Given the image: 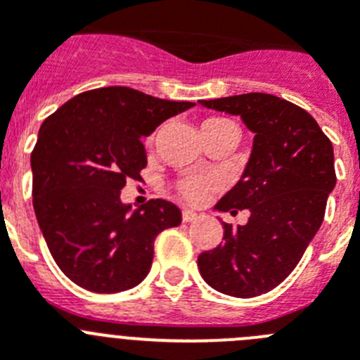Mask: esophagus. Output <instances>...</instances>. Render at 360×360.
<instances>
[{"label": "esophagus", "mask_w": 360, "mask_h": 360, "mask_svg": "<svg viewBox=\"0 0 360 360\" xmlns=\"http://www.w3.org/2000/svg\"><path fill=\"white\" fill-rule=\"evenodd\" d=\"M182 219H184V221H186V224H189V221L196 219V212L195 211H189V209H186V211L182 212Z\"/></svg>", "instance_id": "esophagus-1"}]
</instances>
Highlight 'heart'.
<instances>
[{
  "label": "heart",
  "instance_id": "heart-1",
  "mask_svg": "<svg viewBox=\"0 0 360 360\" xmlns=\"http://www.w3.org/2000/svg\"><path fill=\"white\" fill-rule=\"evenodd\" d=\"M214 120H221V119H209L205 122H214ZM203 122V124H205ZM149 142H153V136H149ZM216 186V182H200V180H186L180 186V191H182V195L186 196V200L189 202H202L205 196H207L209 189Z\"/></svg>",
  "mask_w": 360,
  "mask_h": 360
}]
</instances>
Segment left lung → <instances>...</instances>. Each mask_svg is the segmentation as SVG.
<instances>
[{"label": "left lung", "instance_id": "obj_1", "mask_svg": "<svg viewBox=\"0 0 360 360\" xmlns=\"http://www.w3.org/2000/svg\"><path fill=\"white\" fill-rule=\"evenodd\" d=\"M203 108L240 117L254 133L252 149L236 186L214 211L249 221L224 225V243L198 256L209 287L232 297H256L290 274L319 231L335 187L333 146L303 108L270 94L198 101Z\"/></svg>", "mask_w": 360, "mask_h": 360}]
</instances>
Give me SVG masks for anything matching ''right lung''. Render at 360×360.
I'll return each instance as SVG.
<instances>
[{"label": "right lung", "mask_w": 360, "mask_h": 360, "mask_svg": "<svg viewBox=\"0 0 360 360\" xmlns=\"http://www.w3.org/2000/svg\"><path fill=\"white\" fill-rule=\"evenodd\" d=\"M195 106L126 86L75 95L44 120L32 151L34 211L66 278L97 294L129 290L151 269L153 241L182 224L167 200L142 207L120 200L148 164L142 136Z\"/></svg>", "instance_id": "1"}]
</instances>
